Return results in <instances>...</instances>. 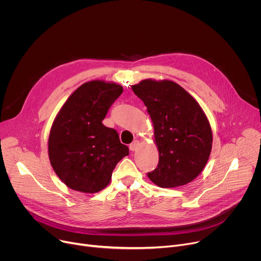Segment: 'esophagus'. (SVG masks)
I'll return each instance as SVG.
<instances>
[{
	"label": "esophagus",
	"instance_id": "esophagus-1",
	"mask_svg": "<svg viewBox=\"0 0 261 261\" xmlns=\"http://www.w3.org/2000/svg\"><path fill=\"white\" fill-rule=\"evenodd\" d=\"M138 146H139V141H137V140H135V141H134L132 144H129V149H130L132 151H135V150H137Z\"/></svg>",
	"mask_w": 261,
	"mask_h": 261
}]
</instances>
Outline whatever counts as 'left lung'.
Returning <instances> with one entry per match:
<instances>
[{
	"label": "left lung",
	"instance_id": "left-lung-1",
	"mask_svg": "<svg viewBox=\"0 0 261 261\" xmlns=\"http://www.w3.org/2000/svg\"><path fill=\"white\" fill-rule=\"evenodd\" d=\"M133 91L147 108L159 149L158 166L147 176L162 188L191 182L204 169L212 148V132L202 108L169 80H142Z\"/></svg>",
	"mask_w": 261,
	"mask_h": 261
}]
</instances>
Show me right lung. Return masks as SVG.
<instances>
[{"label":"right lung","mask_w":261,"mask_h":261,"mask_svg":"<svg viewBox=\"0 0 261 261\" xmlns=\"http://www.w3.org/2000/svg\"><path fill=\"white\" fill-rule=\"evenodd\" d=\"M122 87L93 80L80 86L56 116L49 136L51 165L71 189L95 193L107 187L120 160L129 153L114 128L102 124Z\"/></svg>","instance_id":"right-lung-1"}]
</instances>
